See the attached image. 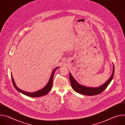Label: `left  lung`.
Segmentation results:
<instances>
[{"instance_id":"left-lung-1","label":"left lung","mask_w":125,"mask_h":125,"mask_svg":"<svg viewBox=\"0 0 125 125\" xmlns=\"http://www.w3.org/2000/svg\"><path fill=\"white\" fill-rule=\"evenodd\" d=\"M114 66L113 65V71L111 76L109 78V79L105 83H104L101 85L96 87H92L83 86L80 83H79L77 81L73 78L72 75L71 73L69 74V79L73 90L77 93L82 94L83 95H90L93 96L95 95H97L101 93L103 91H104L106 88L108 86L112 80L113 79L114 74Z\"/></svg>"}]
</instances>
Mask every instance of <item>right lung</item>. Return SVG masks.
<instances>
[{"label": "right lung", "mask_w": 125, "mask_h": 125, "mask_svg": "<svg viewBox=\"0 0 125 125\" xmlns=\"http://www.w3.org/2000/svg\"><path fill=\"white\" fill-rule=\"evenodd\" d=\"M59 67H56L54 70H53L52 72L51 73V75L50 76V77L49 78V80L47 83L46 84V85L42 88L41 90H40L37 92H33V93H29V92H27L24 91H22L21 89H20L19 87H18L17 86V85H16V83L14 82V80L13 78V76L12 75V74L11 73V78H12V81L13 82V85L14 86V87L16 89L17 91H18L19 92L23 94H25L28 96L29 97H40V96H42L44 95H46V94H47L51 90V89L52 88V83H53V75H54V73L55 72V71H56V70Z\"/></svg>", "instance_id": "obj_1"}]
</instances>
